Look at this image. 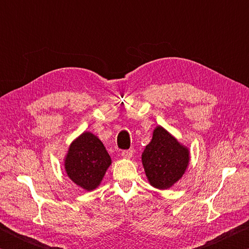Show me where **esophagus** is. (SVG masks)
Returning <instances> with one entry per match:
<instances>
[{"instance_id": "obj_1", "label": "esophagus", "mask_w": 249, "mask_h": 249, "mask_svg": "<svg viewBox=\"0 0 249 249\" xmlns=\"http://www.w3.org/2000/svg\"><path fill=\"white\" fill-rule=\"evenodd\" d=\"M133 154L134 151L133 149H127V150H123L122 151V157L125 158V159H130L133 157Z\"/></svg>"}]
</instances>
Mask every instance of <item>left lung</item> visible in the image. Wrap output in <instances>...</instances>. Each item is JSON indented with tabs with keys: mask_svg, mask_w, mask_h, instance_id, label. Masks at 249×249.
<instances>
[{
	"mask_svg": "<svg viewBox=\"0 0 249 249\" xmlns=\"http://www.w3.org/2000/svg\"><path fill=\"white\" fill-rule=\"evenodd\" d=\"M147 180L154 188L167 190L182 178L190 162V150L162 126H156L153 137L142 154Z\"/></svg>",
	"mask_w": 249,
	"mask_h": 249,
	"instance_id": "1",
	"label": "left lung"
}]
</instances>
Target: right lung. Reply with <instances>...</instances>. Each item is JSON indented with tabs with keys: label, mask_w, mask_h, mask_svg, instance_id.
Returning <instances> with one entry per match:
<instances>
[{
	"label": "right lung",
	"mask_w": 249,
	"mask_h": 249,
	"mask_svg": "<svg viewBox=\"0 0 249 249\" xmlns=\"http://www.w3.org/2000/svg\"><path fill=\"white\" fill-rule=\"evenodd\" d=\"M69 179L86 191L99 187L112 159L103 142L91 132H83L71 142L64 159Z\"/></svg>",
	"instance_id": "right-lung-1"
}]
</instances>
